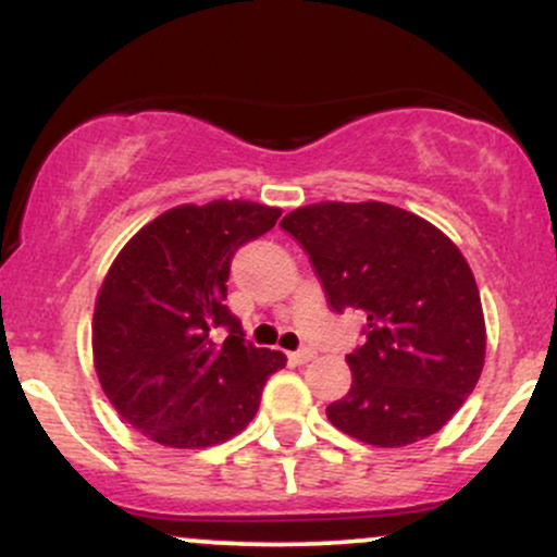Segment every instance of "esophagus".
Returning a JSON list of instances; mask_svg holds the SVG:
<instances>
[{
  "mask_svg": "<svg viewBox=\"0 0 557 557\" xmlns=\"http://www.w3.org/2000/svg\"><path fill=\"white\" fill-rule=\"evenodd\" d=\"M287 359H290L293 363H309L311 359H314V350H311V348H300V350H296V354L287 356Z\"/></svg>",
  "mask_w": 557,
  "mask_h": 557,
  "instance_id": "1",
  "label": "esophagus"
}]
</instances>
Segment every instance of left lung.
Returning <instances> with one entry per match:
<instances>
[{
	"mask_svg": "<svg viewBox=\"0 0 557 557\" xmlns=\"http://www.w3.org/2000/svg\"><path fill=\"white\" fill-rule=\"evenodd\" d=\"M309 253L335 311L367 314L348 354L337 430L376 447L440 432L476 387L487 330L469 261L432 222L382 201H319L280 222Z\"/></svg>",
	"mask_w": 557,
	"mask_h": 557,
	"instance_id": "1",
	"label": "left lung"
}]
</instances>
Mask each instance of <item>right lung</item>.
Instances as JSON below:
<instances>
[{"label":"right lung","mask_w":557,"mask_h":557,"mask_svg":"<svg viewBox=\"0 0 557 557\" xmlns=\"http://www.w3.org/2000/svg\"><path fill=\"white\" fill-rule=\"evenodd\" d=\"M280 214L240 198L183 203L140 227L112 261L94 306V369L133 430L196 450L257 417L264 382L287 359L243 341L225 306L227 277L233 253Z\"/></svg>","instance_id":"add662e5"}]
</instances>
